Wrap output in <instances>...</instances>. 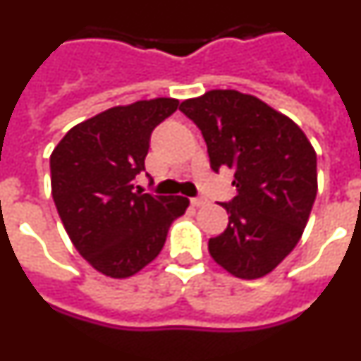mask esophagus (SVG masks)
<instances>
[{
  "mask_svg": "<svg viewBox=\"0 0 361 361\" xmlns=\"http://www.w3.org/2000/svg\"><path fill=\"white\" fill-rule=\"evenodd\" d=\"M204 204H208V199H204V197H195V199H191V206L193 208H200Z\"/></svg>",
  "mask_w": 361,
  "mask_h": 361,
  "instance_id": "obj_1",
  "label": "esophagus"
}]
</instances>
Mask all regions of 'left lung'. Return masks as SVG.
<instances>
[{"label":"left lung","mask_w":361,"mask_h":361,"mask_svg":"<svg viewBox=\"0 0 361 361\" xmlns=\"http://www.w3.org/2000/svg\"><path fill=\"white\" fill-rule=\"evenodd\" d=\"M178 110L202 132L213 170H235L238 193L220 204L229 222L209 238V255L237 279H262L304 233L317 199V152L295 121L255 95L209 90Z\"/></svg>","instance_id":"8db88e82"}]
</instances>
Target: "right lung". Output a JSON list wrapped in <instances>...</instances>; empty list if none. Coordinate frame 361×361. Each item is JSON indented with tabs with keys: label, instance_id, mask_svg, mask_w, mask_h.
<instances>
[{
	"label": "right lung",
	"instance_id": "add662e5",
	"mask_svg": "<svg viewBox=\"0 0 361 361\" xmlns=\"http://www.w3.org/2000/svg\"><path fill=\"white\" fill-rule=\"evenodd\" d=\"M178 106L155 97L114 106L75 124L50 155L52 197L73 247L94 269L128 279L161 253L190 200L135 191L149 135Z\"/></svg>",
	"mask_w": 361,
	"mask_h": 361
}]
</instances>
